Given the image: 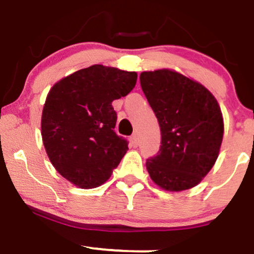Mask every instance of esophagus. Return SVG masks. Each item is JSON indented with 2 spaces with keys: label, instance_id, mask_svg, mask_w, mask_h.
Listing matches in <instances>:
<instances>
[{
  "label": "esophagus",
  "instance_id": "obj_1",
  "mask_svg": "<svg viewBox=\"0 0 254 254\" xmlns=\"http://www.w3.org/2000/svg\"><path fill=\"white\" fill-rule=\"evenodd\" d=\"M130 145L133 146V147H136V146L139 145V139L138 136H136V134H133L132 136H130Z\"/></svg>",
  "mask_w": 254,
  "mask_h": 254
}]
</instances>
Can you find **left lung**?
I'll return each instance as SVG.
<instances>
[{
	"instance_id": "1",
	"label": "left lung",
	"mask_w": 254,
	"mask_h": 254,
	"mask_svg": "<svg viewBox=\"0 0 254 254\" xmlns=\"http://www.w3.org/2000/svg\"><path fill=\"white\" fill-rule=\"evenodd\" d=\"M140 85L162 134L158 153L146 160L152 181L170 191L197 186L215 164L222 142L219 103L202 84L166 68L141 72Z\"/></svg>"
}]
</instances>
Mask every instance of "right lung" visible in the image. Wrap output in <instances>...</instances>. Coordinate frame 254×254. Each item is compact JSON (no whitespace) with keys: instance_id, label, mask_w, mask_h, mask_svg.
I'll return each instance as SVG.
<instances>
[{"instance_id":"right-lung-1","label":"right lung","mask_w":254,"mask_h":254,"mask_svg":"<svg viewBox=\"0 0 254 254\" xmlns=\"http://www.w3.org/2000/svg\"><path fill=\"white\" fill-rule=\"evenodd\" d=\"M136 72L92 65L52 86L43 109L41 135L51 163L74 186L103 184L128 150L114 128L112 102L129 94Z\"/></svg>"}]
</instances>
